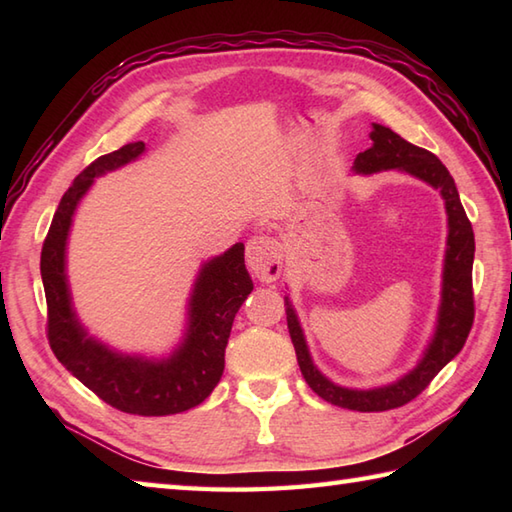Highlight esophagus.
<instances>
[{
	"mask_svg": "<svg viewBox=\"0 0 512 512\" xmlns=\"http://www.w3.org/2000/svg\"><path fill=\"white\" fill-rule=\"evenodd\" d=\"M246 264L259 281L264 284H273L279 279L281 268H284V259H281V246L273 237L255 235L248 239L246 244Z\"/></svg>",
	"mask_w": 512,
	"mask_h": 512,
	"instance_id": "obj_1",
	"label": "esophagus"
}]
</instances>
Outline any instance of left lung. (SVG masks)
Listing matches in <instances>:
<instances>
[{"label":"left lung","mask_w":512,"mask_h":512,"mask_svg":"<svg viewBox=\"0 0 512 512\" xmlns=\"http://www.w3.org/2000/svg\"><path fill=\"white\" fill-rule=\"evenodd\" d=\"M372 147L361 151L354 160V171L369 176V173L396 169L405 171L409 176L431 184L438 189L444 209H447L449 235H447V255H444L442 270V299L438 310V323L433 339L424 350L420 363L411 369L409 374L398 378L396 383L374 387V389H350L332 383L325 378L317 365L312 363L308 352L306 336L297 319V312L292 308L288 297L286 301V319L292 345L297 352V363L303 378L310 385L314 394L323 400L332 402L336 407L352 409V411H387L407 405L409 400L422 394L440 369L447 365L451 358L460 354L466 343V336L471 332L475 303H473V255H475V237L469 217L464 213L460 202V193L451 178L449 169L431 154V151L407 143L389 127L374 123L372 125Z\"/></svg>","instance_id":"left-lung-1"}]
</instances>
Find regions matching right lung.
Wrapping results in <instances>:
<instances>
[{
  "label": "right lung",
  "mask_w": 512,
  "mask_h": 512,
  "mask_svg": "<svg viewBox=\"0 0 512 512\" xmlns=\"http://www.w3.org/2000/svg\"><path fill=\"white\" fill-rule=\"evenodd\" d=\"M143 151V140L123 145L96 158L74 178L41 248V279L48 303V341L59 363L114 409L134 416H169L198 407L220 383L233 319L253 290V281L242 242L209 259L193 284L187 332L167 358L121 354L88 334L72 308L65 275L72 215L94 178L127 165Z\"/></svg>",
  "instance_id": "add662e5"
}]
</instances>
